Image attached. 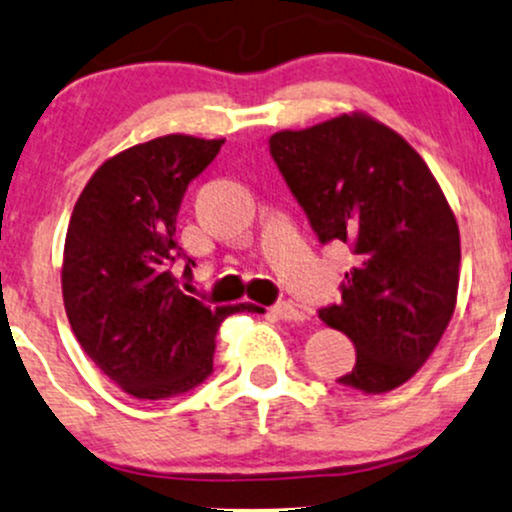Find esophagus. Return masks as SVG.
Masks as SVG:
<instances>
[{
  "label": "esophagus",
  "mask_w": 512,
  "mask_h": 512,
  "mask_svg": "<svg viewBox=\"0 0 512 512\" xmlns=\"http://www.w3.org/2000/svg\"><path fill=\"white\" fill-rule=\"evenodd\" d=\"M270 311H273V316H278L280 321H302L304 318L302 311H299L292 302H278Z\"/></svg>",
  "instance_id": "34e87169"
}]
</instances>
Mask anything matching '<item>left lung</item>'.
<instances>
[{"label": "left lung", "mask_w": 512, "mask_h": 512, "mask_svg": "<svg viewBox=\"0 0 512 512\" xmlns=\"http://www.w3.org/2000/svg\"><path fill=\"white\" fill-rule=\"evenodd\" d=\"M270 155L321 244H345L354 268L342 302L318 311L357 347L338 383L388 393L422 369L458 302L460 230L429 165L364 112L270 136Z\"/></svg>", "instance_id": "8db88e82"}]
</instances>
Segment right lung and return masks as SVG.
<instances>
[{"label": "right lung", "mask_w": 512, "mask_h": 512, "mask_svg": "<svg viewBox=\"0 0 512 512\" xmlns=\"http://www.w3.org/2000/svg\"><path fill=\"white\" fill-rule=\"evenodd\" d=\"M225 138L167 134L105 160L78 196L64 242L62 294L83 352L138 400H165L213 371L220 323L251 304L208 306L172 263L186 186ZM186 258V256H184ZM194 261L186 258L184 275Z\"/></svg>", "instance_id": "obj_1"}]
</instances>
